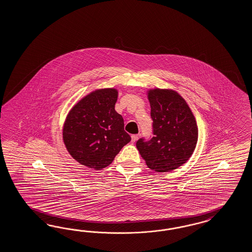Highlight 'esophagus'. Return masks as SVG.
Listing matches in <instances>:
<instances>
[{"label": "esophagus", "mask_w": 252, "mask_h": 252, "mask_svg": "<svg viewBox=\"0 0 252 252\" xmlns=\"http://www.w3.org/2000/svg\"><path fill=\"white\" fill-rule=\"evenodd\" d=\"M137 138H138V135H132L131 141H132V142H136L137 140Z\"/></svg>", "instance_id": "obj_1"}]
</instances>
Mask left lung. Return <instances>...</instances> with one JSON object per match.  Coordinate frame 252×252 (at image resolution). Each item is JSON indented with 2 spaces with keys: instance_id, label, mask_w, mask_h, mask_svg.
I'll return each mask as SVG.
<instances>
[{
  "instance_id": "1",
  "label": "left lung",
  "mask_w": 252,
  "mask_h": 252,
  "mask_svg": "<svg viewBox=\"0 0 252 252\" xmlns=\"http://www.w3.org/2000/svg\"><path fill=\"white\" fill-rule=\"evenodd\" d=\"M153 137H141L137 148L148 167L170 172L190 158L198 140V126L186 100L174 91L153 90L148 93Z\"/></svg>"
}]
</instances>
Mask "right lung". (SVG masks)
Here are the masks:
<instances>
[{
    "label": "right lung",
    "mask_w": 252,
    "mask_h": 252,
    "mask_svg": "<svg viewBox=\"0 0 252 252\" xmlns=\"http://www.w3.org/2000/svg\"><path fill=\"white\" fill-rule=\"evenodd\" d=\"M118 92L103 89L92 92L70 111L63 138L71 156L88 167L100 170L113 162L131 137L124 129L115 105Z\"/></svg>",
    "instance_id": "right-lung-1"
}]
</instances>
